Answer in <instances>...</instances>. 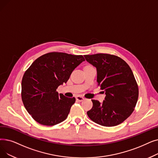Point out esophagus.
Here are the masks:
<instances>
[{"mask_svg": "<svg viewBox=\"0 0 158 158\" xmlns=\"http://www.w3.org/2000/svg\"><path fill=\"white\" fill-rule=\"evenodd\" d=\"M84 99H85V98L83 97H82V96H80V95H78L76 97V100L77 101H79V102L83 101Z\"/></svg>", "mask_w": 158, "mask_h": 158, "instance_id": "obj_1", "label": "esophagus"}]
</instances>
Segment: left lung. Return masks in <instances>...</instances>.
Returning a JSON list of instances; mask_svg holds the SVG:
<instances>
[{"label": "left lung", "instance_id": "left-lung-1", "mask_svg": "<svg viewBox=\"0 0 158 158\" xmlns=\"http://www.w3.org/2000/svg\"><path fill=\"white\" fill-rule=\"evenodd\" d=\"M97 68L98 85L105 91L102 103L92 99L93 106L87 115L104 127H114L126 120L134 112L139 88L133 72L121 58L108 53L84 56Z\"/></svg>", "mask_w": 158, "mask_h": 158}]
</instances>
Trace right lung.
<instances>
[{"instance_id":"right-lung-1","label":"right lung","mask_w":158,"mask_h":158,"mask_svg":"<svg viewBox=\"0 0 158 158\" xmlns=\"http://www.w3.org/2000/svg\"><path fill=\"white\" fill-rule=\"evenodd\" d=\"M84 60L83 56L53 52L37 58L26 70L22 79L21 98L34 120L53 126L66 119L75 98H66L56 90Z\"/></svg>"}]
</instances>
